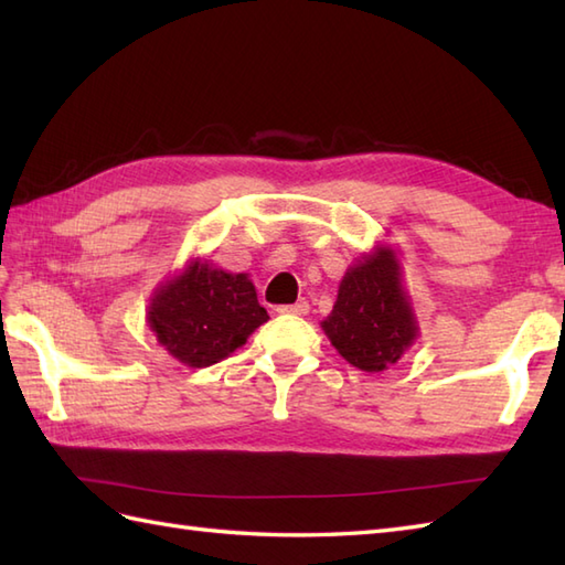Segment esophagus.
Returning <instances> with one entry per match:
<instances>
[{
    "label": "esophagus",
    "instance_id": "obj_1",
    "mask_svg": "<svg viewBox=\"0 0 565 565\" xmlns=\"http://www.w3.org/2000/svg\"><path fill=\"white\" fill-rule=\"evenodd\" d=\"M308 303L306 301H298L291 306H279L276 308V313H291V316H308Z\"/></svg>",
    "mask_w": 565,
    "mask_h": 565
}]
</instances>
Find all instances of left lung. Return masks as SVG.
Here are the masks:
<instances>
[{
	"label": "left lung",
	"instance_id": "obj_1",
	"mask_svg": "<svg viewBox=\"0 0 565 565\" xmlns=\"http://www.w3.org/2000/svg\"><path fill=\"white\" fill-rule=\"evenodd\" d=\"M320 328L334 350L359 371L379 374L398 364L419 338L398 252L381 243L350 264L332 313Z\"/></svg>",
	"mask_w": 565,
	"mask_h": 565
}]
</instances>
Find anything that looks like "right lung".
I'll return each mask as SVG.
<instances>
[{
    "mask_svg": "<svg viewBox=\"0 0 565 565\" xmlns=\"http://www.w3.org/2000/svg\"><path fill=\"white\" fill-rule=\"evenodd\" d=\"M269 316L247 274L194 257L150 296L148 326L177 362L203 369L223 362Z\"/></svg>",
    "mask_w": 565,
    "mask_h": 565,
    "instance_id": "add662e5",
    "label": "right lung"
}]
</instances>
